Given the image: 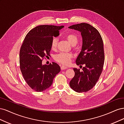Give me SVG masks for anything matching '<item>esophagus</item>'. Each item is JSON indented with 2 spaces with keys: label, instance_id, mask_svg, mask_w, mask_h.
Masks as SVG:
<instances>
[{
  "label": "esophagus",
  "instance_id": "esophagus-1",
  "mask_svg": "<svg viewBox=\"0 0 124 124\" xmlns=\"http://www.w3.org/2000/svg\"><path fill=\"white\" fill-rule=\"evenodd\" d=\"M61 68V69H62V70H65V69L68 68V67H66V66H62Z\"/></svg>",
  "mask_w": 124,
  "mask_h": 124
}]
</instances>
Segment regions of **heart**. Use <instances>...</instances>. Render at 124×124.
<instances>
[{
	"label": "heart",
	"instance_id": "b5f03b06",
	"mask_svg": "<svg viewBox=\"0 0 124 124\" xmlns=\"http://www.w3.org/2000/svg\"><path fill=\"white\" fill-rule=\"evenodd\" d=\"M66 39L68 41V42L72 46H74L78 43V37L73 33H68L66 36ZM57 39L54 38L52 40L51 47L53 50H55L57 47ZM73 57V55L71 53H61L55 55V59L57 62L62 63V64L67 65L70 62L71 58Z\"/></svg>",
	"mask_w": 124,
	"mask_h": 124
}]
</instances>
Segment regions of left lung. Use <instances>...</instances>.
I'll return each instance as SVG.
<instances>
[{
    "label": "left lung",
    "instance_id": "left-lung-1",
    "mask_svg": "<svg viewBox=\"0 0 124 124\" xmlns=\"http://www.w3.org/2000/svg\"><path fill=\"white\" fill-rule=\"evenodd\" d=\"M68 28L81 32L82 46L76 62L77 65H85L82 71L73 68L75 75L70 86L76 92H86L95 85L102 71L104 62L102 39L99 31L87 23L73 25Z\"/></svg>",
    "mask_w": 124,
    "mask_h": 124
}]
</instances>
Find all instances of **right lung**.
<instances>
[{"mask_svg": "<svg viewBox=\"0 0 124 124\" xmlns=\"http://www.w3.org/2000/svg\"><path fill=\"white\" fill-rule=\"evenodd\" d=\"M64 26L40 25L26 36L20 52V65L26 83L34 91L43 92L49 88L53 78L61 71L55 62L43 65L42 59L50 56L53 37L59 35Z\"/></svg>", "mask_w": 124, "mask_h": 124, "instance_id": "1", "label": "right lung"}]
</instances>
